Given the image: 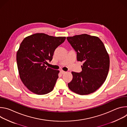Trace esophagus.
Instances as JSON below:
<instances>
[{
	"mask_svg": "<svg viewBox=\"0 0 127 127\" xmlns=\"http://www.w3.org/2000/svg\"><path fill=\"white\" fill-rule=\"evenodd\" d=\"M60 72H61V73L62 74L66 73V72L64 71H63V70H61V71H60Z\"/></svg>",
	"mask_w": 127,
	"mask_h": 127,
	"instance_id": "1",
	"label": "esophagus"
}]
</instances>
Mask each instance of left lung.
Listing matches in <instances>:
<instances>
[{"instance_id":"8db88e82","label":"left lung","mask_w":127,"mask_h":127,"mask_svg":"<svg viewBox=\"0 0 127 127\" xmlns=\"http://www.w3.org/2000/svg\"><path fill=\"white\" fill-rule=\"evenodd\" d=\"M77 52V60L83 62L82 71L72 72L73 78L69 88L80 95L95 92L104 83L110 68V57L102 42L95 36L87 34L67 37Z\"/></svg>"}]
</instances>
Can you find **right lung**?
<instances>
[{"label":"right lung","instance_id":"1","mask_svg":"<svg viewBox=\"0 0 127 127\" xmlns=\"http://www.w3.org/2000/svg\"><path fill=\"white\" fill-rule=\"evenodd\" d=\"M65 39L36 33L21 43L16 53L18 70L23 83L31 92L43 95L53 90L59 71L47 68L45 64L52 60L54 51Z\"/></svg>","mask_w":127,"mask_h":127}]
</instances>
